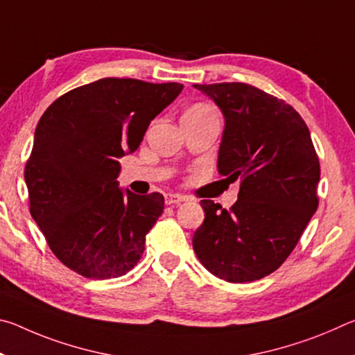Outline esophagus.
<instances>
[{
  "mask_svg": "<svg viewBox=\"0 0 355 355\" xmlns=\"http://www.w3.org/2000/svg\"><path fill=\"white\" fill-rule=\"evenodd\" d=\"M186 200V197L182 194H166V203L167 205H173V203H182Z\"/></svg>",
  "mask_w": 355,
  "mask_h": 355,
  "instance_id": "34e87169",
  "label": "esophagus"
}]
</instances>
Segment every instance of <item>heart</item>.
I'll return each instance as SVG.
<instances>
[{
	"label": "heart",
	"instance_id": "obj_1",
	"mask_svg": "<svg viewBox=\"0 0 355 355\" xmlns=\"http://www.w3.org/2000/svg\"><path fill=\"white\" fill-rule=\"evenodd\" d=\"M189 111H197V112H205V111H211L209 110L208 106H205V105H196V106H192Z\"/></svg>",
	"mask_w": 355,
	"mask_h": 355
}]
</instances>
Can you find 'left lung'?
Masks as SVG:
<instances>
[{
	"label": "left lung",
	"instance_id": "1",
	"mask_svg": "<svg viewBox=\"0 0 355 355\" xmlns=\"http://www.w3.org/2000/svg\"><path fill=\"white\" fill-rule=\"evenodd\" d=\"M224 114L218 171L239 182L224 209L202 200L205 220L192 238L216 277L245 284L280 268L318 208L320 159L309 127L293 106L250 84H194Z\"/></svg>",
	"mask_w": 355,
	"mask_h": 355
}]
</instances>
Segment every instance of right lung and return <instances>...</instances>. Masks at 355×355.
I'll return each mask as SVG.
<instances>
[{"label": "right lung", "mask_w": 355, "mask_h": 355, "mask_svg": "<svg viewBox=\"0 0 355 355\" xmlns=\"http://www.w3.org/2000/svg\"><path fill=\"white\" fill-rule=\"evenodd\" d=\"M183 84L103 78L48 106L25 167L29 211L59 261L87 279L125 275L163 214L159 192L119 188V158L137 150L148 125Z\"/></svg>", "instance_id": "add662e5"}]
</instances>
